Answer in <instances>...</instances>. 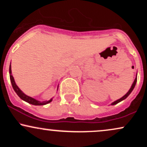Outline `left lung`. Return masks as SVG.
<instances>
[{
  "label": "left lung",
  "instance_id": "1",
  "mask_svg": "<svg viewBox=\"0 0 147 147\" xmlns=\"http://www.w3.org/2000/svg\"><path fill=\"white\" fill-rule=\"evenodd\" d=\"M136 82H137V76H136V78L135 79V81H134V82H133V84H132V86H131V88H130V90H129V91H128L127 93H126V95H124V96H123V97H122V98H120V99H117V101H115V102H113L112 104H111V105H115V104H117V103H119V102H122V100H124V99H125L126 98V97H127L128 96H129V95H130V94H131V92H132V90H133V88H135V86H136Z\"/></svg>",
  "mask_w": 147,
  "mask_h": 147
}]
</instances>
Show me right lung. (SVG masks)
<instances>
[{"label":"right lung","instance_id":"obj_1","mask_svg":"<svg viewBox=\"0 0 147 147\" xmlns=\"http://www.w3.org/2000/svg\"><path fill=\"white\" fill-rule=\"evenodd\" d=\"M9 77H10V81H11V86H12L13 88L16 93L17 94L18 97H20L21 99L24 100L25 102L29 103V104H33V105L35 106H41V105H45V104H48V103L51 102L52 99H50L49 101H44V102H39V101H37L35 99L32 98V97H30L29 96L26 95L25 94L23 93L22 91L20 90V88H18L17 86H16V83L14 82V79L13 76L11 75V65H9Z\"/></svg>","mask_w":147,"mask_h":147}]
</instances>
